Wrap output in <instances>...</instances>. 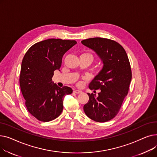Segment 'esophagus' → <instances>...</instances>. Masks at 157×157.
<instances>
[{
    "instance_id": "esophagus-1",
    "label": "esophagus",
    "mask_w": 157,
    "mask_h": 157,
    "mask_svg": "<svg viewBox=\"0 0 157 157\" xmlns=\"http://www.w3.org/2000/svg\"><path fill=\"white\" fill-rule=\"evenodd\" d=\"M74 92L76 93V94H80V93H81L82 92L81 91V90H74Z\"/></svg>"
}]
</instances>
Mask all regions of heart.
<instances>
[{
  "label": "heart",
  "instance_id": "obj_1",
  "mask_svg": "<svg viewBox=\"0 0 157 157\" xmlns=\"http://www.w3.org/2000/svg\"><path fill=\"white\" fill-rule=\"evenodd\" d=\"M91 56H92V55H91Z\"/></svg>",
  "mask_w": 157,
  "mask_h": 157
}]
</instances>
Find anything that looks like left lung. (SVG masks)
Segmentation results:
<instances>
[{
	"instance_id": "8db88e82",
	"label": "left lung",
	"mask_w": 157,
	"mask_h": 157,
	"mask_svg": "<svg viewBox=\"0 0 157 157\" xmlns=\"http://www.w3.org/2000/svg\"><path fill=\"white\" fill-rule=\"evenodd\" d=\"M81 43L99 56L103 67L89 85L90 90H101L98 96L88 94L83 107L86 116L97 122H106L117 116L127 96L132 79L130 64L125 50L113 40L94 37Z\"/></svg>"
}]
</instances>
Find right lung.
I'll list each match as a JSON object with an SVG mask.
<instances>
[{"label":"right lung","instance_id":"right-lung-1","mask_svg":"<svg viewBox=\"0 0 157 157\" xmlns=\"http://www.w3.org/2000/svg\"><path fill=\"white\" fill-rule=\"evenodd\" d=\"M77 43L74 40L49 39L32 45L21 66L20 85L29 112L38 120L47 122L59 117L65 95L71 88L53 83L55 70H59L63 55Z\"/></svg>","mask_w":157,"mask_h":157}]
</instances>
